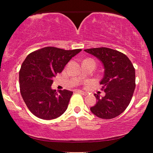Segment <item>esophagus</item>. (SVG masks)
I'll return each mask as SVG.
<instances>
[{
	"instance_id": "obj_1",
	"label": "esophagus",
	"mask_w": 153,
	"mask_h": 153,
	"mask_svg": "<svg viewBox=\"0 0 153 153\" xmlns=\"http://www.w3.org/2000/svg\"><path fill=\"white\" fill-rule=\"evenodd\" d=\"M76 92H78V93H79V94H83V95H87V93H86V92L82 91V90H76Z\"/></svg>"
}]
</instances>
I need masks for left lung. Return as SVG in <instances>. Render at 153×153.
<instances>
[{
	"label": "left lung",
	"mask_w": 153,
	"mask_h": 153,
	"mask_svg": "<svg viewBox=\"0 0 153 153\" xmlns=\"http://www.w3.org/2000/svg\"><path fill=\"white\" fill-rule=\"evenodd\" d=\"M102 62L104 76L100 84L105 97L94 94L97 102L90 107L98 117L110 120L117 117L128 107L136 87L135 69L129 58L113 49L100 47L84 50Z\"/></svg>",
	"instance_id": "obj_1"
}]
</instances>
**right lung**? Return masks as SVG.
Wrapping results in <instances>:
<instances>
[{
    "label": "right lung",
    "mask_w": 153,
    "mask_h": 153,
    "mask_svg": "<svg viewBox=\"0 0 153 153\" xmlns=\"http://www.w3.org/2000/svg\"><path fill=\"white\" fill-rule=\"evenodd\" d=\"M81 51L48 46L31 53L23 62L19 75L20 92L27 108L37 117L54 120L67 110L73 92L53 90V78Z\"/></svg>",
    "instance_id": "obj_1"
}]
</instances>
